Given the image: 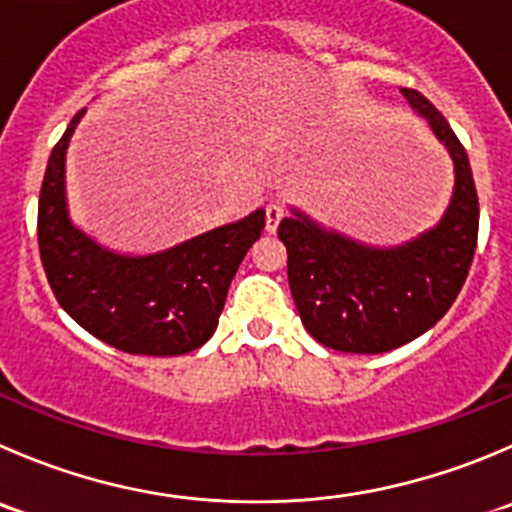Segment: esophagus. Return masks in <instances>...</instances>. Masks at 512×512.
<instances>
[{"label":"esophagus","mask_w":512,"mask_h":512,"mask_svg":"<svg viewBox=\"0 0 512 512\" xmlns=\"http://www.w3.org/2000/svg\"><path fill=\"white\" fill-rule=\"evenodd\" d=\"M285 217V207L277 205V202H272V205H267L265 210V230L270 232H277V225H280V220Z\"/></svg>","instance_id":"obj_1"}]
</instances>
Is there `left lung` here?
Here are the masks:
<instances>
[{
  "label": "left lung",
  "mask_w": 512,
  "mask_h": 512,
  "mask_svg": "<svg viewBox=\"0 0 512 512\" xmlns=\"http://www.w3.org/2000/svg\"><path fill=\"white\" fill-rule=\"evenodd\" d=\"M403 94L453 160V197L438 225L395 247L352 240L295 207L277 227L302 325L332 350L377 355L428 332L455 302L475 255L480 210L465 147L423 94Z\"/></svg>",
  "instance_id": "obj_1"
}]
</instances>
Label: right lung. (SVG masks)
<instances>
[{"label": "right lung", "mask_w": 512, "mask_h": 512, "mask_svg": "<svg viewBox=\"0 0 512 512\" xmlns=\"http://www.w3.org/2000/svg\"><path fill=\"white\" fill-rule=\"evenodd\" d=\"M87 109L52 150L39 192V255L62 310L89 335L130 355L172 357L217 330L242 257L260 240L265 210L152 255H119L84 235L67 210L64 160Z\"/></svg>", "instance_id": "1"}]
</instances>
